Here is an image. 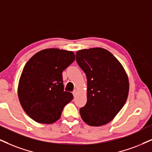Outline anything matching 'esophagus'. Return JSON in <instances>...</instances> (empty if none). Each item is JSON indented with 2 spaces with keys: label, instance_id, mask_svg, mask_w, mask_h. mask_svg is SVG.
Wrapping results in <instances>:
<instances>
[{
  "label": "esophagus",
  "instance_id": "esophagus-1",
  "mask_svg": "<svg viewBox=\"0 0 152 152\" xmlns=\"http://www.w3.org/2000/svg\"><path fill=\"white\" fill-rule=\"evenodd\" d=\"M77 90H74L72 91V94L73 96H74V97H75L77 96Z\"/></svg>",
  "mask_w": 152,
  "mask_h": 152
}]
</instances>
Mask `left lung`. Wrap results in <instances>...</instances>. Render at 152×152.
Returning a JSON list of instances; mask_svg holds the SVG:
<instances>
[{
    "label": "left lung",
    "instance_id": "obj_1",
    "mask_svg": "<svg viewBox=\"0 0 152 152\" xmlns=\"http://www.w3.org/2000/svg\"><path fill=\"white\" fill-rule=\"evenodd\" d=\"M76 61L87 79V102L80 110L82 119L90 126L107 124L128 99V75L118 60L103 48L78 50Z\"/></svg>",
    "mask_w": 152,
    "mask_h": 152
}]
</instances>
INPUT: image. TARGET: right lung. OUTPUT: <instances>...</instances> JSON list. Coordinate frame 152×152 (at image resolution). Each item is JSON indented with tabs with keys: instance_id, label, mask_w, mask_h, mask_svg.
Listing matches in <instances>:
<instances>
[{
	"instance_id": "1",
	"label": "right lung",
	"mask_w": 152,
	"mask_h": 152,
	"mask_svg": "<svg viewBox=\"0 0 152 152\" xmlns=\"http://www.w3.org/2000/svg\"><path fill=\"white\" fill-rule=\"evenodd\" d=\"M75 59L72 51L46 48L34 54L24 65L18 94L25 113L39 123L51 124L73 99L64 91L63 71Z\"/></svg>"
}]
</instances>
